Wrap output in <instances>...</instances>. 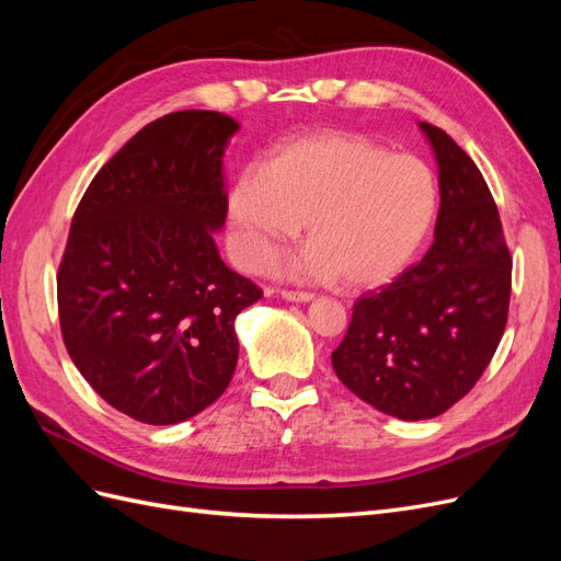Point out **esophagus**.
<instances>
[{
  "label": "esophagus",
  "instance_id": "esophagus-1",
  "mask_svg": "<svg viewBox=\"0 0 561 561\" xmlns=\"http://www.w3.org/2000/svg\"><path fill=\"white\" fill-rule=\"evenodd\" d=\"M280 297L285 301H297V304H307L313 299L311 293H295V290H280Z\"/></svg>",
  "mask_w": 561,
  "mask_h": 561
}]
</instances>
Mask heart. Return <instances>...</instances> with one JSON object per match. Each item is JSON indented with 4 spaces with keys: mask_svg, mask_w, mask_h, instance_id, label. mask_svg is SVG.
I'll list each match as a JSON object with an SVG mask.
<instances>
[{
    "mask_svg": "<svg viewBox=\"0 0 561 561\" xmlns=\"http://www.w3.org/2000/svg\"><path fill=\"white\" fill-rule=\"evenodd\" d=\"M437 213L431 165L358 133L325 130L287 142L233 182L236 257L262 266L307 225L309 248L278 264L290 278L371 287L414 257Z\"/></svg>",
    "mask_w": 561,
    "mask_h": 561,
    "instance_id": "obj_1",
    "label": "heart"
}]
</instances>
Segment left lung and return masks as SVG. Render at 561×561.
Segmentation results:
<instances>
[{"label": "left lung", "instance_id": "obj_1", "mask_svg": "<svg viewBox=\"0 0 561 561\" xmlns=\"http://www.w3.org/2000/svg\"><path fill=\"white\" fill-rule=\"evenodd\" d=\"M439 182L435 241L381 293L353 304L336 377L402 421L447 412L478 383L507 322L513 260L494 196L449 135L421 122Z\"/></svg>", "mask_w": 561, "mask_h": 561}]
</instances>
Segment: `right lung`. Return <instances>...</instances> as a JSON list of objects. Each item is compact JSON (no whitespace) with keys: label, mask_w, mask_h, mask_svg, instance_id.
Wrapping results in <instances>:
<instances>
[{"label":"right lung","mask_w":561,"mask_h":561,"mask_svg":"<svg viewBox=\"0 0 561 561\" xmlns=\"http://www.w3.org/2000/svg\"><path fill=\"white\" fill-rule=\"evenodd\" d=\"M236 130L208 110L157 118L100 168L72 219L58 268L65 348L100 398L149 426L225 393L236 316L262 297L215 245Z\"/></svg>","instance_id":"obj_1"}]
</instances>
